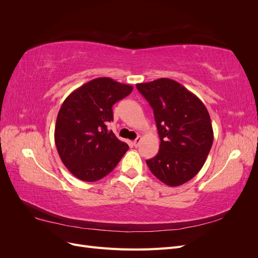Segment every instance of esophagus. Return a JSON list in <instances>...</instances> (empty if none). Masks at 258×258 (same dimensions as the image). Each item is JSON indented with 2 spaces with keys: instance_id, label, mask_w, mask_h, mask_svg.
Instances as JSON below:
<instances>
[{
  "instance_id": "obj_1",
  "label": "esophagus",
  "mask_w": 258,
  "mask_h": 258,
  "mask_svg": "<svg viewBox=\"0 0 258 258\" xmlns=\"http://www.w3.org/2000/svg\"><path fill=\"white\" fill-rule=\"evenodd\" d=\"M140 142H141V137H138L134 142H132V144L135 145V147H138L140 145Z\"/></svg>"
}]
</instances>
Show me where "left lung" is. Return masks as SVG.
I'll list each match as a JSON object with an SVG mask.
<instances>
[{"label":"left lung","instance_id":"1","mask_svg":"<svg viewBox=\"0 0 258 258\" xmlns=\"http://www.w3.org/2000/svg\"><path fill=\"white\" fill-rule=\"evenodd\" d=\"M153 107L160 138L159 152L146 160L159 181L174 187L188 182L204 167L213 144V128L202 101L183 85L159 79L137 84Z\"/></svg>","mask_w":258,"mask_h":258}]
</instances>
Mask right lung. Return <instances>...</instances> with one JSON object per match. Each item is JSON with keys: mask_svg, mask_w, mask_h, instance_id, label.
<instances>
[{"mask_svg": "<svg viewBox=\"0 0 258 258\" xmlns=\"http://www.w3.org/2000/svg\"><path fill=\"white\" fill-rule=\"evenodd\" d=\"M131 85L99 77L70 93L62 103L54 126V143L61 161L77 178L96 182L114 170L128 151L106 123L113 120L112 106L129 96Z\"/></svg>", "mask_w": 258, "mask_h": 258, "instance_id": "right-lung-1", "label": "right lung"}]
</instances>
